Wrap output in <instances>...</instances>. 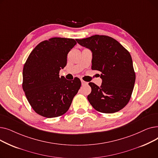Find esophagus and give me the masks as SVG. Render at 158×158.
<instances>
[{"label": "esophagus", "mask_w": 158, "mask_h": 158, "mask_svg": "<svg viewBox=\"0 0 158 158\" xmlns=\"http://www.w3.org/2000/svg\"><path fill=\"white\" fill-rule=\"evenodd\" d=\"M81 83H82V85H88V82L83 80H81Z\"/></svg>", "instance_id": "obj_1"}]
</instances>
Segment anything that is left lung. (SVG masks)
I'll return each instance as SVG.
<instances>
[{
    "label": "left lung",
    "instance_id": "1",
    "mask_svg": "<svg viewBox=\"0 0 158 158\" xmlns=\"http://www.w3.org/2000/svg\"><path fill=\"white\" fill-rule=\"evenodd\" d=\"M92 52V69L101 72L102 85L89 82L88 100L101 113H113L125 107L133 90L136 75L130 53L118 41L105 35L76 39Z\"/></svg>",
    "mask_w": 158,
    "mask_h": 158
}]
</instances>
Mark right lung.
<instances>
[{"label": "right lung", "mask_w": 158, "mask_h": 158, "mask_svg": "<svg viewBox=\"0 0 158 158\" xmlns=\"http://www.w3.org/2000/svg\"><path fill=\"white\" fill-rule=\"evenodd\" d=\"M76 44L75 40L64 38L43 41L24 64L23 89L33 110L42 117L54 118L64 114L81 86L78 77L69 81L59 75Z\"/></svg>", "instance_id": "obj_1"}]
</instances>
